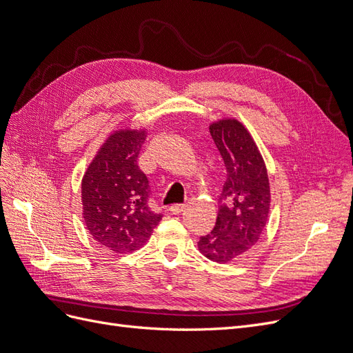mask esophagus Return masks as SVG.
<instances>
[{"label": "esophagus", "instance_id": "1", "mask_svg": "<svg viewBox=\"0 0 353 353\" xmlns=\"http://www.w3.org/2000/svg\"><path fill=\"white\" fill-rule=\"evenodd\" d=\"M184 209H185V205H172V206L169 208V210L172 212V213H175V215H176V213H181V212H183Z\"/></svg>", "mask_w": 353, "mask_h": 353}]
</instances>
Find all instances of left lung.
Masks as SVG:
<instances>
[{
  "label": "left lung",
  "instance_id": "8db88e82",
  "mask_svg": "<svg viewBox=\"0 0 353 353\" xmlns=\"http://www.w3.org/2000/svg\"><path fill=\"white\" fill-rule=\"evenodd\" d=\"M227 169L215 228L199 240L208 259L232 262L259 241L271 206L268 170L253 137L240 121L223 117L209 126Z\"/></svg>",
  "mask_w": 353,
  "mask_h": 353
}]
</instances>
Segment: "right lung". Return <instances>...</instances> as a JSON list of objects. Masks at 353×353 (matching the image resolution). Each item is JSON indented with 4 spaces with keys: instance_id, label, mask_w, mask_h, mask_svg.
Returning a JSON list of instances; mask_svg holds the SVG:
<instances>
[{
    "instance_id": "1",
    "label": "right lung",
    "mask_w": 353,
    "mask_h": 353,
    "mask_svg": "<svg viewBox=\"0 0 353 353\" xmlns=\"http://www.w3.org/2000/svg\"><path fill=\"white\" fill-rule=\"evenodd\" d=\"M145 130H117L108 137L82 178V215L99 244L131 253L147 243L162 219L148 208V179L138 168Z\"/></svg>"
}]
</instances>
